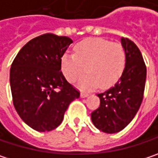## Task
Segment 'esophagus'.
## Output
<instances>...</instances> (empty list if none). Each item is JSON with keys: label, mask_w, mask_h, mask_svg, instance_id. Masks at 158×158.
<instances>
[{"label": "esophagus", "mask_w": 158, "mask_h": 158, "mask_svg": "<svg viewBox=\"0 0 158 158\" xmlns=\"http://www.w3.org/2000/svg\"><path fill=\"white\" fill-rule=\"evenodd\" d=\"M80 96H81V98H85V97H87V96H88V94H85V93H81Z\"/></svg>", "instance_id": "34e87169"}]
</instances>
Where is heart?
I'll return each mask as SVG.
<instances>
[{"label":"heart","mask_w":158,"mask_h":158,"mask_svg":"<svg viewBox=\"0 0 158 158\" xmlns=\"http://www.w3.org/2000/svg\"><path fill=\"white\" fill-rule=\"evenodd\" d=\"M75 54H64L61 59L63 73L74 83L88 74L79 83L84 91L94 89L100 85L108 89L115 85L124 72L126 52L122 45L104 39H86L76 44Z\"/></svg>","instance_id":"b5f03b06"}]
</instances>
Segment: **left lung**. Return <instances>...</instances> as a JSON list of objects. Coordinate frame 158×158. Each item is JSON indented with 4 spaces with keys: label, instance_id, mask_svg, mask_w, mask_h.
Returning a JSON list of instances; mask_svg holds the SVG:
<instances>
[{
    "label": "left lung",
    "instance_id": "8db88e82",
    "mask_svg": "<svg viewBox=\"0 0 158 158\" xmlns=\"http://www.w3.org/2000/svg\"><path fill=\"white\" fill-rule=\"evenodd\" d=\"M120 42L126 52L124 72L113 87L97 94L100 107L91 114L96 128L110 134L123 130L137 114L147 77V67L137 45L125 38H121Z\"/></svg>",
    "mask_w": 158,
    "mask_h": 158
}]
</instances>
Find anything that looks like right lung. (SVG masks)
<instances>
[{"label": "right lung", "instance_id": "1", "mask_svg": "<svg viewBox=\"0 0 158 158\" xmlns=\"http://www.w3.org/2000/svg\"><path fill=\"white\" fill-rule=\"evenodd\" d=\"M73 40L47 33L19 50L10 72L13 105L20 118L33 130L57 128L80 93L61 72V58Z\"/></svg>", "mask_w": 158, "mask_h": 158}]
</instances>
